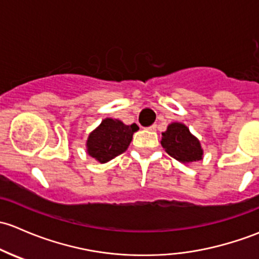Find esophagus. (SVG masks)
Masks as SVG:
<instances>
[{"mask_svg": "<svg viewBox=\"0 0 259 259\" xmlns=\"http://www.w3.org/2000/svg\"><path fill=\"white\" fill-rule=\"evenodd\" d=\"M149 131H156L157 130V124H152V126L148 127Z\"/></svg>", "mask_w": 259, "mask_h": 259, "instance_id": "34e87169", "label": "esophagus"}]
</instances>
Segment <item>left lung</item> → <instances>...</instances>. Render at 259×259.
<instances>
[{"mask_svg": "<svg viewBox=\"0 0 259 259\" xmlns=\"http://www.w3.org/2000/svg\"><path fill=\"white\" fill-rule=\"evenodd\" d=\"M161 145L170 157L182 163L199 161L203 154L199 141L185 124L177 122L170 123L166 132L162 133Z\"/></svg>", "mask_w": 259, "mask_h": 259, "instance_id": "1", "label": "left lung"}]
</instances>
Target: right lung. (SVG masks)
<instances>
[{"mask_svg": "<svg viewBox=\"0 0 259 259\" xmlns=\"http://www.w3.org/2000/svg\"><path fill=\"white\" fill-rule=\"evenodd\" d=\"M138 126L123 124L118 119L106 118L90 135L87 140V152L90 156L101 163L111 161L118 154L123 153L132 141V136Z\"/></svg>", "mask_w": 259, "mask_h": 259, "instance_id": "right-lung-1", "label": "right lung"}]
</instances>
